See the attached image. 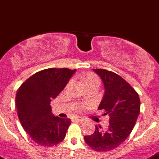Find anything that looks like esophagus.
I'll list each match as a JSON object with an SVG mask.
<instances>
[{
  "label": "esophagus",
  "instance_id": "34e87169",
  "mask_svg": "<svg viewBox=\"0 0 159 159\" xmlns=\"http://www.w3.org/2000/svg\"><path fill=\"white\" fill-rule=\"evenodd\" d=\"M74 120L78 121V122H83V121H85V119L82 118V117L76 116V117H74Z\"/></svg>",
  "mask_w": 159,
  "mask_h": 159
}]
</instances>
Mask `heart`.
<instances>
[{
    "mask_svg": "<svg viewBox=\"0 0 159 159\" xmlns=\"http://www.w3.org/2000/svg\"><path fill=\"white\" fill-rule=\"evenodd\" d=\"M92 81H98L99 82V80H98L97 77H96L95 75H89V76H88L85 78V83L92 82Z\"/></svg>",
    "mask_w": 159,
    "mask_h": 159,
    "instance_id": "heart-1",
    "label": "heart"
}]
</instances>
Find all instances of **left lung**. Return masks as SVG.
I'll return each mask as SVG.
<instances>
[{
    "label": "left lung",
    "mask_w": 159,
    "mask_h": 159,
    "mask_svg": "<svg viewBox=\"0 0 159 159\" xmlns=\"http://www.w3.org/2000/svg\"><path fill=\"white\" fill-rule=\"evenodd\" d=\"M93 71L104 88L98 109L109 116V126L105 130L95 126L93 134L85 135L84 139L94 151H109L129 136L140 112V100L136 91L118 74L102 69Z\"/></svg>",
    "instance_id": "8db88e82"
}]
</instances>
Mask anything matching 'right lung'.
<instances>
[{
	"label": "right lung",
	"mask_w": 159,
	"mask_h": 159,
	"mask_svg": "<svg viewBox=\"0 0 159 159\" xmlns=\"http://www.w3.org/2000/svg\"><path fill=\"white\" fill-rule=\"evenodd\" d=\"M75 72L66 68L44 70L30 77L17 91L18 117L24 131L36 143L52 147L65 139L70 120L53 115L50 104Z\"/></svg>",
	"instance_id": "add662e5"
}]
</instances>
